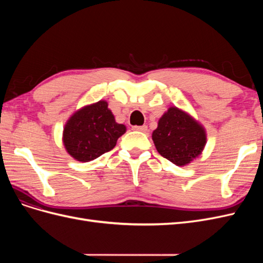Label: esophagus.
Returning <instances> with one entry per match:
<instances>
[{
	"label": "esophagus",
	"instance_id": "obj_1",
	"mask_svg": "<svg viewBox=\"0 0 263 263\" xmlns=\"http://www.w3.org/2000/svg\"><path fill=\"white\" fill-rule=\"evenodd\" d=\"M134 130H138V132H142V133H146L148 130V127L146 125H142V126H134L133 127Z\"/></svg>",
	"mask_w": 263,
	"mask_h": 263
}]
</instances>
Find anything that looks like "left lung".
Segmentation results:
<instances>
[{
  "mask_svg": "<svg viewBox=\"0 0 263 263\" xmlns=\"http://www.w3.org/2000/svg\"><path fill=\"white\" fill-rule=\"evenodd\" d=\"M153 140L163 158L177 165H185L202 153L206 134L190 115L177 107H170L159 119Z\"/></svg>",
  "mask_w": 263,
  "mask_h": 263,
  "instance_id": "1",
  "label": "left lung"
}]
</instances>
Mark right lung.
<instances>
[{"instance_id":"1","label":"right lung","mask_w":263,"mask_h":263,"mask_svg":"<svg viewBox=\"0 0 263 263\" xmlns=\"http://www.w3.org/2000/svg\"><path fill=\"white\" fill-rule=\"evenodd\" d=\"M126 132L115 122L107 102L99 101L70 117L63 128V145L76 160L87 162L108 153Z\"/></svg>"}]
</instances>
